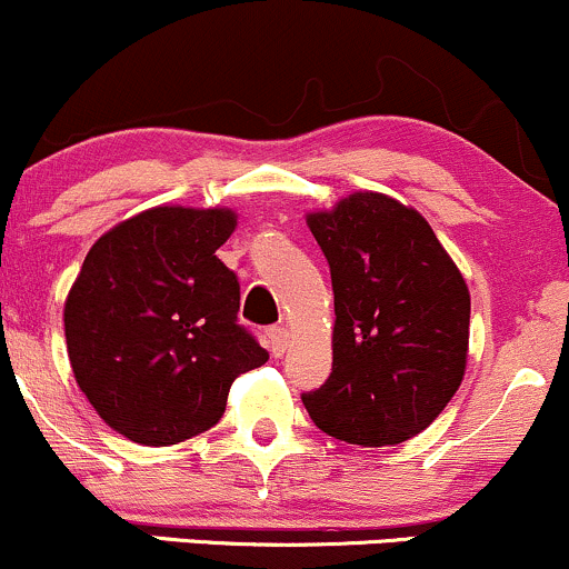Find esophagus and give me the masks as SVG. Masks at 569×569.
Here are the masks:
<instances>
[{
    "label": "esophagus",
    "instance_id": "34e87169",
    "mask_svg": "<svg viewBox=\"0 0 569 569\" xmlns=\"http://www.w3.org/2000/svg\"><path fill=\"white\" fill-rule=\"evenodd\" d=\"M289 345H291V335L283 329V326H272V329L267 331V348H270V352L276 358L283 356V352L289 350Z\"/></svg>",
    "mask_w": 569,
    "mask_h": 569
}]
</instances>
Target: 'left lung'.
Instances as JSON below:
<instances>
[{
    "label": "left lung",
    "instance_id": "1",
    "mask_svg": "<svg viewBox=\"0 0 569 569\" xmlns=\"http://www.w3.org/2000/svg\"><path fill=\"white\" fill-rule=\"evenodd\" d=\"M335 289L331 375L302 393L323 433L363 447L426 430L466 375L471 293L415 208L356 192L307 213Z\"/></svg>",
    "mask_w": 569,
    "mask_h": 569
}]
</instances>
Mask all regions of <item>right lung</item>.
Returning a JSON list of instances; mask_svg holds the SVG:
<instances>
[{
  "instance_id": "obj_1",
  "label": "right lung",
  "mask_w": 569,
  "mask_h": 569,
  "mask_svg": "<svg viewBox=\"0 0 569 569\" xmlns=\"http://www.w3.org/2000/svg\"><path fill=\"white\" fill-rule=\"evenodd\" d=\"M230 208L160 206L96 240L63 326L74 380L103 422L143 447L213 428L234 377L267 350L238 323V276L217 257Z\"/></svg>"
}]
</instances>
